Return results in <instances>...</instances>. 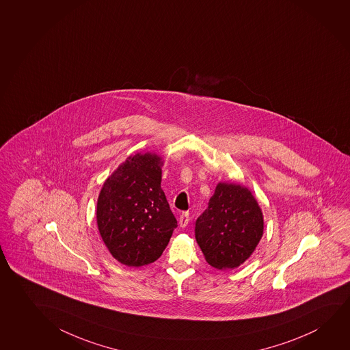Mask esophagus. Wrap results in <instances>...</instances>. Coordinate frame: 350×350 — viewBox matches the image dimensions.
Here are the masks:
<instances>
[{
	"instance_id": "obj_1",
	"label": "esophagus",
	"mask_w": 350,
	"mask_h": 350,
	"mask_svg": "<svg viewBox=\"0 0 350 350\" xmlns=\"http://www.w3.org/2000/svg\"><path fill=\"white\" fill-rule=\"evenodd\" d=\"M189 221H190V213L189 212H183L180 217H179V226L184 228L188 226Z\"/></svg>"
}]
</instances>
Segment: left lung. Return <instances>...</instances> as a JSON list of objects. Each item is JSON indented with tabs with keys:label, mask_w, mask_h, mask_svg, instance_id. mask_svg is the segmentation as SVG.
I'll return each instance as SVG.
<instances>
[{
	"label": "left lung",
	"mask_w": 350,
	"mask_h": 350,
	"mask_svg": "<svg viewBox=\"0 0 350 350\" xmlns=\"http://www.w3.org/2000/svg\"><path fill=\"white\" fill-rule=\"evenodd\" d=\"M263 215L247 188L219 183L208 207L195 221V239L215 269L237 268L263 235Z\"/></svg>",
	"instance_id": "obj_1"
}]
</instances>
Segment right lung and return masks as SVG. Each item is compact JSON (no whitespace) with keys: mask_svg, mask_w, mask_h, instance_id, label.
Here are the masks:
<instances>
[{"mask_svg":"<svg viewBox=\"0 0 350 350\" xmlns=\"http://www.w3.org/2000/svg\"><path fill=\"white\" fill-rule=\"evenodd\" d=\"M161 159L135 154L105 180L98 198L100 237L120 263L142 267L155 262L177 228L161 189Z\"/></svg>","mask_w":350,"mask_h":350,"instance_id":"1","label":"right lung"}]
</instances>
